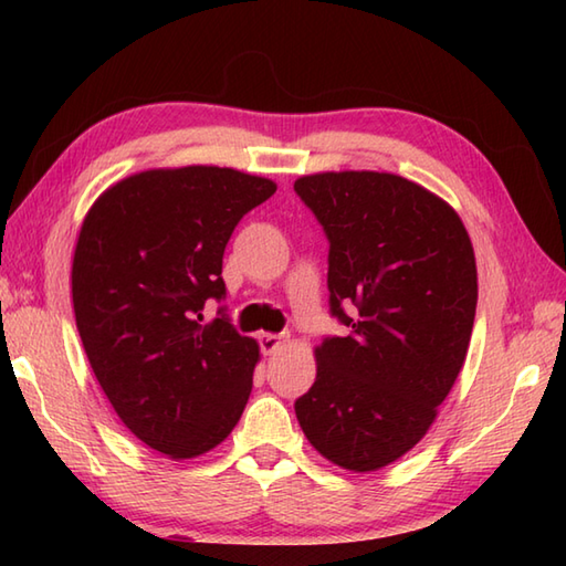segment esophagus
<instances>
[{"instance_id":"1","label":"esophagus","mask_w":566,"mask_h":566,"mask_svg":"<svg viewBox=\"0 0 566 566\" xmlns=\"http://www.w3.org/2000/svg\"><path fill=\"white\" fill-rule=\"evenodd\" d=\"M258 340H260V350H262L264 355H274V353L280 350V347L284 345V335H276V333H262Z\"/></svg>"}]
</instances>
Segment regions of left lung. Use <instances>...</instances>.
<instances>
[{
	"label": "left lung",
	"instance_id": "left-lung-1",
	"mask_svg": "<svg viewBox=\"0 0 566 566\" xmlns=\"http://www.w3.org/2000/svg\"><path fill=\"white\" fill-rule=\"evenodd\" d=\"M294 191L326 231L331 314L350 328L316 347L294 411L326 460L375 472L426 436L464 365L472 240L448 201L399 175H306Z\"/></svg>",
	"mask_w": 566,
	"mask_h": 566
}]
</instances>
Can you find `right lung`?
<instances>
[{
	"label": "right lung",
	"instance_id": "add662e5",
	"mask_svg": "<svg viewBox=\"0 0 566 566\" xmlns=\"http://www.w3.org/2000/svg\"><path fill=\"white\" fill-rule=\"evenodd\" d=\"M276 191L231 167L146 170L84 216L72 306L94 377L124 426L172 460L209 452L243 416L260 347L221 302L223 250L238 221Z\"/></svg>",
	"mask_w": 566,
	"mask_h": 566
}]
</instances>
